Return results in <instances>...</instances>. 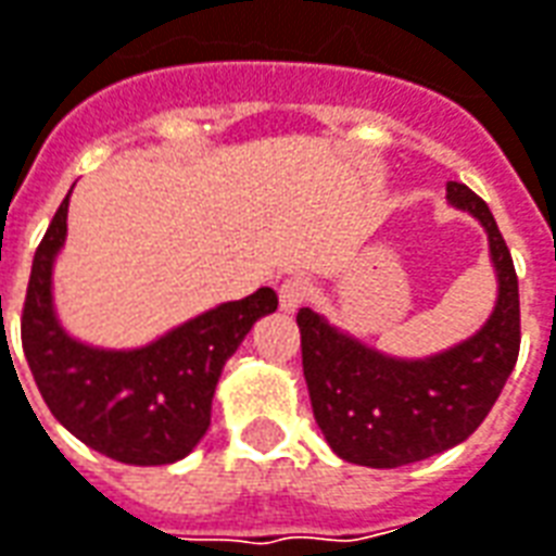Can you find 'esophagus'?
I'll return each instance as SVG.
<instances>
[{
    "label": "esophagus",
    "instance_id": "obj_1",
    "mask_svg": "<svg viewBox=\"0 0 556 556\" xmlns=\"http://www.w3.org/2000/svg\"><path fill=\"white\" fill-rule=\"evenodd\" d=\"M309 294H313V282L307 277H301V274H294V277L282 279V286H279V307L286 313H294V309L307 304Z\"/></svg>",
    "mask_w": 556,
    "mask_h": 556
}]
</instances>
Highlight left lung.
I'll return each instance as SVG.
<instances>
[{
  "mask_svg": "<svg viewBox=\"0 0 556 556\" xmlns=\"http://www.w3.org/2000/svg\"><path fill=\"white\" fill-rule=\"evenodd\" d=\"M451 206L486 230L496 304L471 338L426 358L387 356L298 309L309 405L328 447L346 463L399 468L463 444L496 405L520 350V298L511 252L496 218L471 188L447 182Z\"/></svg>",
  "mask_w": 556,
  "mask_h": 556,
  "instance_id": "1",
  "label": "left lung"
}]
</instances>
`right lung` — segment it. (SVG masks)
Wrapping results in <instances>:
<instances>
[{"mask_svg":"<svg viewBox=\"0 0 556 556\" xmlns=\"http://www.w3.org/2000/svg\"><path fill=\"white\" fill-rule=\"evenodd\" d=\"M70 194L41 237L26 286L21 338L29 371L45 405L78 441L127 466H169L206 435L222 368L249 328L277 309V292L264 286L134 350L78 341L54 309Z\"/></svg>","mask_w":556,"mask_h":556,"instance_id":"1","label":"right lung"}]
</instances>
